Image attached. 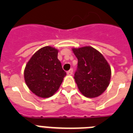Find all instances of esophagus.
Here are the masks:
<instances>
[{"mask_svg": "<svg viewBox=\"0 0 133 133\" xmlns=\"http://www.w3.org/2000/svg\"><path fill=\"white\" fill-rule=\"evenodd\" d=\"M72 72H73V70H72V69H70V70H68L66 73H67L68 75H71L72 74Z\"/></svg>", "mask_w": 133, "mask_h": 133, "instance_id": "obj_1", "label": "esophagus"}]
</instances>
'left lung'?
Masks as SVG:
<instances>
[{"mask_svg": "<svg viewBox=\"0 0 133 133\" xmlns=\"http://www.w3.org/2000/svg\"><path fill=\"white\" fill-rule=\"evenodd\" d=\"M78 59L74 78L80 92L84 97L95 98L109 85L111 70L101 52L91 46L72 49Z\"/></svg>", "mask_w": 133, "mask_h": 133, "instance_id": "1", "label": "left lung"}]
</instances>
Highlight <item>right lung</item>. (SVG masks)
I'll return each instance as SVG.
<instances>
[{"instance_id": "1", "label": "right lung", "mask_w": 133, "mask_h": 133, "mask_svg": "<svg viewBox=\"0 0 133 133\" xmlns=\"http://www.w3.org/2000/svg\"><path fill=\"white\" fill-rule=\"evenodd\" d=\"M58 52L49 46L41 48L32 55L24 69L27 87L41 98L52 96L66 75L57 58Z\"/></svg>"}]
</instances>
